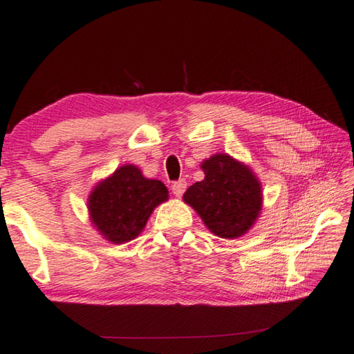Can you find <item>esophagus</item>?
<instances>
[{"mask_svg":"<svg viewBox=\"0 0 354 354\" xmlns=\"http://www.w3.org/2000/svg\"><path fill=\"white\" fill-rule=\"evenodd\" d=\"M185 189H187V183H185V179H179V181H176L175 184L171 185V192H173V195L176 196V198H181Z\"/></svg>","mask_w":354,"mask_h":354,"instance_id":"esophagus-1","label":"esophagus"}]
</instances>
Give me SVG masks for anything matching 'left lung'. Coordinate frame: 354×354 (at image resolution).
Masks as SVG:
<instances>
[{
  "instance_id": "1",
  "label": "left lung",
  "mask_w": 354,
  "mask_h": 354,
  "mask_svg": "<svg viewBox=\"0 0 354 354\" xmlns=\"http://www.w3.org/2000/svg\"><path fill=\"white\" fill-rule=\"evenodd\" d=\"M205 179L185 190V205L200 215L212 234L237 239L254 226L262 211V185L247 164L226 153L201 162Z\"/></svg>"
}]
</instances>
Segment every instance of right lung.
<instances>
[{
	"label": "right lung",
	"instance_id": "add662e5",
	"mask_svg": "<svg viewBox=\"0 0 354 354\" xmlns=\"http://www.w3.org/2000/svg\"><path fill=\"white\" fill-rule=\"evenodd\" d=\"M167 200L164 183L145 178L139 167L127 164L95 185L87 209L95 230L111 243L122 245L139 236L154 207Z\"/></svg>",
	"mask_w": 354,
	"mask_h": 354
}]
</instances>
